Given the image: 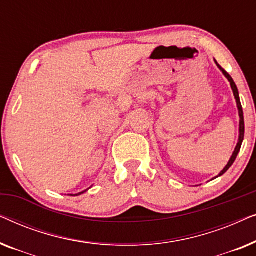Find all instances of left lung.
<instances>
[{
  "mask_svg": "<svg viewBox=\"0 0 256 256\" xmlns=\"http://www.w3.org/2000/svg\"><path fill=\"white\" fill-rule=\"evenodd\" d=\"M216 64L218 65V68L222 70V72L224 73V76H226L227 79H228V82H230V87H232V90H233V94H234V96H236V104H238V110H239V116H240V128H239V132H240V135H239V142H238V144H236V149H234V152H233V155H232V157H230V160H228V163H227V166L224 168V170L222 171V172H220L218 176L216 177H219V176H222L226 172L227 170L230 169V166H232V164L234 163V160H236V156H238V154H239V152H240V148H241V144H242V141H244V112H242V106H241V102H240V98H239V92H238V88H236V82H234V80L232 79V76H230L228 73H227L225 70H224L222 66H220L218 62H216Z\"/></svg>",
  "mask_w": 256,
  "mask_h": 256,
  "instance_id": "left-lung-1",
  "label": "left lung"
}]
</instances>
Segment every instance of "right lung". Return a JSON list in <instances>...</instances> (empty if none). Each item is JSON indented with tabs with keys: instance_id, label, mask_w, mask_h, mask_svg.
<instances>
[{
	"instance_id": "add662e5",
	"label": "right lung",
	"mask_w": 256,
	"mask_h": 256,
	"mask_svg": "<svg viewBox=\"0 0 256 256\" xmlns=\"http://www.w3.org/2000/svg\"><path fill=\"white\" fill-rule=\"evenodd\" d=\"M87 190H85V191H82V192H79V194H71V196H79V194H84V192H86Z\"/></svg>"
}]
</instances>
